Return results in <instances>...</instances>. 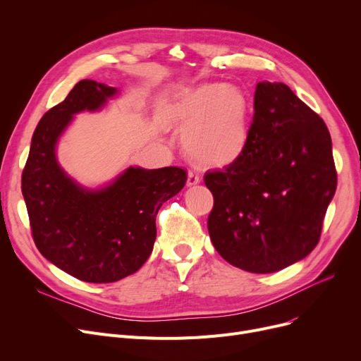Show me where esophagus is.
<instances>
[{
  "label": "esophagus",
  "instance_id": "esophagus-1",
  "mask_svg": "<svg viewBox=\"0 0 361 361\" xmlns=\"http://www.w3.org/2000/svg\"><path fill=\"white\" fill-rule=\"evenodd\" d=\"M200 183V177L195 173H192V171H188L187 174V185H196Z\"/></svg>",
  "mask_w": 361,
  "mask_h": 361
}]
</instances>
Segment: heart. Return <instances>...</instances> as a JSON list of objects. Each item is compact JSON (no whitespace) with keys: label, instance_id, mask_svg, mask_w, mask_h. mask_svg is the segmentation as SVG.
<instances>
[{"label":"heart","instance_id":"1","mask_svg":"<svg viewBox=\"0 0 361 361\" xmlns=\"http://www.w3.org/2000/svg\"><path fill=\"white\" fill-rule=\"evenodd\" d=\"M249 99L233 85L200 83L184 89L173 105L188 158L206 166L237 161L249 143Z\"/></svg>","mask_w":361,"mask_h":361}]
</instances>
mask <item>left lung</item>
<instances>
[{"label": "left lung", "instance_id": "8db88e82", "mask_svg": "<svg viewBox=\"0 0 361 361\" xmlns=\"http://www.w3.org/2000/svg\"><path fill=\"white\" fill-rule=\"evenodd\" d=\"M203 180L214 195L207 230L216 252L243 271H281L319 243L336 190L329 130L287 85L260 82L247 147Z\"/></svg>", "mask_w": 361, "mask_h": 361}]
</instances>
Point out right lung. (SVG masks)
Here are the masks:
<instances>
[{
  "mask_svg": "<svg viewBox=\"0 0 361 361\" xmlns=\"http://www.w3.org/2000/svg\"><path fill=\"white\" fill-rule=\"evenodd\" d=\"M117 89L80 80L36 126L22 174L32 237L56 268L85 282L108 283L139 271L154 249L157 215L187 181L183 168L130 166L109 185L87 190L70 178L55 146L73 116L98 111Z\"/></svg>",
  "mask_w": 361,
  "mask_h": 361,
  "instance_id": "add662e5",
  "label": "right lung"
}]
</instances>
